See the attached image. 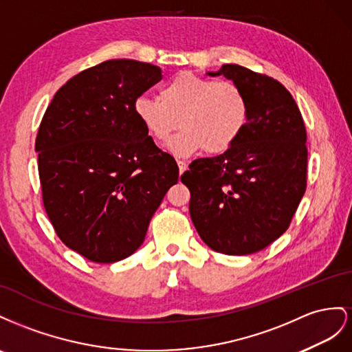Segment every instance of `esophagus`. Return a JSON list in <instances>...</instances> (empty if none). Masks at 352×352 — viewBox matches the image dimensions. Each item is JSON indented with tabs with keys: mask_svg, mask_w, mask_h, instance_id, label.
<instances>
[{
	"mask_svg": "<svg viewBox=\"0 0 352 352\" xmlns=\"http://www.w3.org/2000/svg\"><path fill=\"white\" fill-rule=\"evenodd\" d=\"M177 164H178V169H179V174H183L184 170L187 169V162L186 160H182V159H177Z\"/></svg>",
	"mask_w": 352,
	"mask_h": 352,
	"instance_id": "esophagus-1",
	"label": "esophagus"
}]
</instances>
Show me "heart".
Masks as SVG:
<instances>
[{"label":"heart","mask_w":352,"mask_h":352,"mask_svg":"<svg viewBox=\"0 0 352 352\" xmlns=\"http://www.w3.org/2000/svg\"><path fill=\"white\" fill-rule=\"evenodd\" d=\"M134 113L147 134L159 143L178 128L170 140V153L187 157L205 150L224 153L242 135L249 120V100L233 81H217L193 72H182L168 81L159 97L140 96Z\"/></svg>","instance_id":"b5f03b06"}]
</instances>
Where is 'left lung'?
Segmentation results:
<instances>
[{"instance_id": "obj_1", "label": "left lung", "mask_w": 352, "mask_h": 352, "mask_svg": "<svg viewBox=\"0 0 352 352\" xmlns=\"http://www.w3.org/2000/svg\"><path fill=\"white\" fill-rule=\"evenodd\" d=\"M243 88L249 120L223 155L196 159L182 175L190 217L215 252L249 255L282 236L307 188V131L287 89L239 65L218 72Z\"/></svg>"}]
</instances>
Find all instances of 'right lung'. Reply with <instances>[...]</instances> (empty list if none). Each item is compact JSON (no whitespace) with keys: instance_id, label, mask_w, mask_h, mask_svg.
Here are the masks:
<instances>
[{"instance_id":"1","label":"right lung","mask_w":352,"mask_h":352,"mask_svg":"<svg viewBox=\"0 0 352 352\" xmlns=\"http://www.w3.org/2000/svg\"><path fill=\"white\" fill-rule=\"evenodd\" d=\"M160 79L155 65L107 60L70 78L39 125L45 212L60 240L93 263L133 255L178 182L175 159L157 148L134 113L135 100Z\"/></svg>"}]
</instances>
